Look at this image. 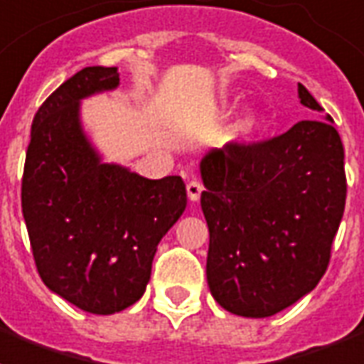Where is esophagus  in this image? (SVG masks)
I'll return each instance as SVG.
<instances>
[{
	"label": "esophagus",
	"instance_id": "34e87169",
	"mask_svg": "<svg viewBox=\"0 0 364 364\" xmlns=\"http://www.w3.org/2000/svg\"><path fill=\"white\" fill-rule=\"evenodd\" d=\"M200 193H203V185L198 181L187 183V196H189L191 203H196L200 198Z\"/></svg>",
	"mask_w": 364,
	"mask_h": 364
}]
</instances>
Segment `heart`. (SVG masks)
<instances>
[{"mask_svg": "<svg viewBox=\"0 0 364 364\" xmlns=\"http://www.w3.org/2000/svg\"><path fill=\"white\" fill-rule=\"evenodd\" d=\"M223 114H230V107L222 109ZM264 125V117L258 109H247L237 123L231 129V142L233 144H243V142L250 141L255 134L260 133V129Z\"/></svg>", "mask_w": 364, "mask_h": 364, "instance_id": "obj_1", "label": "heart"}]
</instances>
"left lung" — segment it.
Here are the masks:
<instances>
[{"instance_id":"1","label":"left lung","mask_w":364,"mask_h":364,"mask_svg":"<svg viewBox=\"0 0 364 364\" xmlns=\"http://www.w3.org/2000/svg\"><path fill=\"white\" fill-rule=\"evenodd\" d=\"M301 104L322 114L305 86ZM262 144L210 150L198 164L208 223L206 279L237 316L284 311L324 276L343 208V144L330 115Z\"/></svg>"}]
</instances>
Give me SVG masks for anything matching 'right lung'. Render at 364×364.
Segmentation results:
<instances>
[{"instance_id":"1","label":"right lung","mask_w":364,"mask_h":364,"mask_svg":"<svg viewBox=\"0 0 364 364\" xmlns=\"http://www.w3.org/2000/svg\"><path fill=\"white\" fill-rule=\"evenodd\" d=\"M119 86L117 67H85L34 115L23 216L46 287L92 314H114L146 291L161 237L181 218L179 175L148 179L106 161L80 104Z\"/></svg>"}]
</instances>
